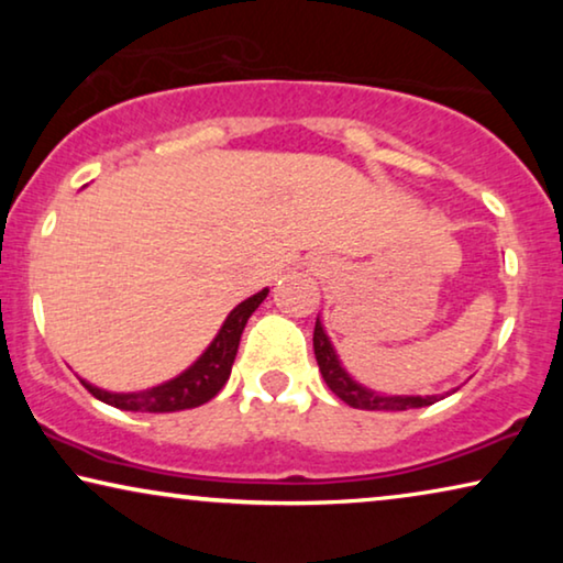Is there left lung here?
Listing matches in <instances>:
<instances>
[{
    "instance_id": "1",
    "label": "left lung",
    "mask_w": 563,
    "mask_h": 563,
    "mask_svg": "<svg viewBox=\"0 0 563 563\" xmlns=\"http://www.w3.org/2000/svg\"><path fill=\"white\" fill-rule=\"evenodd\" d=\"M312 345H314V358H318L320 374L325 384L333 391L335 397H341L345 405L356 407V410H415V407H428L438 402V395H428V397H407V395H382V391H374L368 387H361L358 382L351 379V374L345 372L338 361L333 343L325 335V328L318 318L314 322V335H312Z\"/></svg>"
}]
</instances>
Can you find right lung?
I'll use <instances>...</instances> for the list:
<instances>
[{"label":"right lung","instance_id":"right-lung-1","mask_svg":"<svg viewBox=\"0 0 563 563\" xmlns=\"http://www.w3.org/2000/svg\"><path fill=\"white\" fill-rule=\"evenodd\" d=\"M266 295L268 289H261L258 295L243 299V302L228 314L225 322H222L220 333L214 335V341L210 345H207L202 356H199L187 372L174 376L172 382H164L158 384V387L143 391H104L99 387H91V384L84 379L81 384L97 399H102V402L130 412H176L210 402V399L225 387L245 322H249L253 312H256V307L264 302Z\"/></svg>","mask_w":563,"mask_h":563}]
</instances>
